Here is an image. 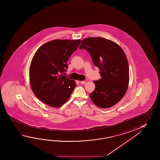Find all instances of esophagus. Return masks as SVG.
<instances>
[{
    "mask_svg": "<svg viewBox=\"0 0 160 160\" xmlns=\"http://www.w3.org/2000/svg\"><path fill=\"white\" fill-rule=\"evenodd\" d=\"M85 83H86V81H80V84H82V85H84Z\"/></svg>",
    "mask_w": 160,
    "mask_h": 160,
    "instance_id": "obj_1",
    "label": "esophagus"
}]
</instances>
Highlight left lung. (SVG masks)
Returning a JSON list of instances; mask_svg holds the SVG:
<instances>
[{
  "mask_svg": "<svg viewBox=\"0 0 160 160\" xmlns=\"http://www.w3.org/2000/svg\"><path fill=\"white\" fill-rule=\"evenodd\" d=\"M80 50H87L101 79L94 81L95 89L90 94L98 107L108 108L117 104L126 94L129 81V65L120 46L102 37H89L81 41Z\"/></svg>",
  "mask_w": 160,
  "mask_h": 160,
  "instance_id": "obj_1",
  "label": "left lung"
}]
</instances>
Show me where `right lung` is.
<instances>
[{
    "instance_id": "add662e5",
    "label": "right lung",
    "mask_w": 160,
    "mask_h": 160,
    "mask_svg": "<svg viewBox=\"0 0 160 160\" xmlns=\"http://www.w3.org/2000/svg\"><path fill=\"white\" fill-rule=\"evenodd\" d=\"M80 39H54L42 45L29 67V83L35 96L51 107L58 108L68 99L75 81L62 75L67 62Z\"/></svg>"
}]
</instances>
